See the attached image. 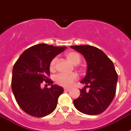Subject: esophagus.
Here are the masks:
<instances>
[{
	"label": "esophagus",
	"instance_id": "obj_1",
	"mask_svg": "<svg viewBox=\"0 0 131 131\" xmlns=\"http://www.w3.org/2000/svg\"><path fill=\"white\" fill-rule=\"evenodd\" d=\"M64 91H67V92H68V91H70V89H69V88H64Z\"/></svg>",
	"mask_w": 131,
	"mask_h": 131
}]
</instances>
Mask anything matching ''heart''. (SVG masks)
I'll return each mask as SVG.
<instances>
[{
  "mask_svg": "<svg viewBox=\"0 0 131 131\" xmlns=\"http://www.w3.org/2000/svg\"><path fill=\"white\" fill-rule=\"evenodd\" d=\"M65 57L69 62L74 65H77L81 62V55L75 51H69V52H66ZM57 60V57H54L50 61V64H49V69H50V71L52 72L54 71ZM77 79L78 75L75 72H72L71 74L60 73V74H57V76L56 77L55 82L57 84L60 85V86L69 87V86H71L72 83L77 81Z\"/></svg>",
  "mask_w": 131,
  "mask_h": 131,
  "instance_id": "heart-1",
  "label": "heart"
}]
</instances>
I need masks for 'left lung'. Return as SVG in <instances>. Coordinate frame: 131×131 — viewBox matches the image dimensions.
Wrapping results in <instances>:
<instances>
[{
    "label": "left lung",
    "instance_id": "1",
    "mask_svg": "<svg viewBox=\"0 0 131 131\" xmlns=\"http://www.w3.org/2000/svg\"><path fill=\"white\" fill-rule=\"evenodd\" d=\"M82 54L87 63L85 84L81 94L73 101L75 108L89 115H96L108 108L115 97L118 75L112 60L99 49L90 45L71 46Z\"/></svg>",
    "mask_w": 131,
    "mask_h": 131
}]
</instances>
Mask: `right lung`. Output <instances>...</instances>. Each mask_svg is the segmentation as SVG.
Masks as SVG:
<instances>
[{
    "instance_id": "1",
    "label": "right lung",
    "mask_w": 131,
    "mask_h": 131,
    "mask_svg": "<svg viewBox=\"0 0 131 131\" xmlns=\"http://www.w3.org/2000/svg\"><path fill=\"white\" fill-rule=\"evenodd\" d=\"M66 49L47 44L34 45L25 50L15 62L12 91L18 105L28 115L42 117L52 113L57 107L58 99L64 89L53 84V81L48 78L49 64ZM43 81L51 87L42 89L40 85Z\"/></svg>"
}]
</instances>
